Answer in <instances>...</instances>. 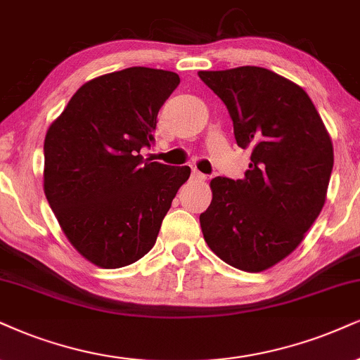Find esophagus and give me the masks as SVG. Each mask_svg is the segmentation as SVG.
Wrapping results in <instances>:
<instances>
[{"label":"esophagus","mask_w":360,"mask_h":360,"mask_svg":"<svg viewBox=\"0 0 360 360\" xmlns=\"http://www.w3.org/2000/svg\"><path fill=\"white\" fill-rule=\"evenodd\" d=\"M192 179L193 180H207V175H203V173H200L198 170H192Z\"/></svg>","instance_id":"obj_1"}]
</instances>
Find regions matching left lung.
Returning a JSON list of instances; mask_svg holds the SVG:
<instances>
[{"mask_svg":"<svg viewBox=\"0 0 360 360\" xmlns=\"http://www.w3.org/2000/svg\"><path fill=\"white\" fill-rule=\"evenodd\" d=\"M227 106L240 148H252L242 180L215 176L200 215L203 238L235 269L262 272L285 259L326 203L334 148L302 88L260 66L198 72Z\"/></svg>","mask_w":360,"mask_h":360,"instance_id":"1","label":"left lung"}]
</instances>
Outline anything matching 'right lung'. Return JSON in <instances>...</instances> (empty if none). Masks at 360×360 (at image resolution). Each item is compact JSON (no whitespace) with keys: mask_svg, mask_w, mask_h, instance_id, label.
I'll return each mask as SVG.
<instances>
[{"mask_svg":"<svg viewBox=\"0 0 360 360\" xmlns=\"http://www.w3.org/2000/svg\"><path fill=\"white\" fill-rule=\"evenodd\" d=\"M180 78L131 66L88 82L44 139V195L72 245L101 269L152 250L190 167L148 162L157 115Z\"/></svg>","mask_w":360,"mask_h":360,"instance_id":"1","label":"right lung"}]
</instances>
